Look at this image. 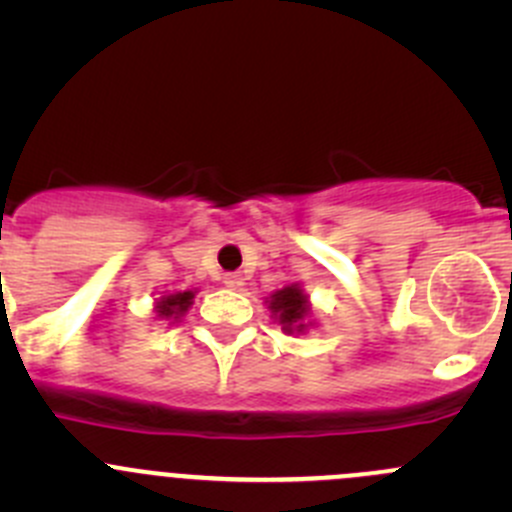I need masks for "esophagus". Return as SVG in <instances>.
Returning <instances> with one entry per match:
<instances>
[{
  "instance_id": "1",
  "label": "esophagus",
  "mask_w": 512,
  "mask_h": 512,
  "mask_svg": "<svg viewBox=\"0 0 512 512\" xmlns=\"http://www.w3.org/2000/svg\"><path fill=\"white\" fill-rule=\"evenodd\" d=\"M223 285L227 289H242V285H245V277H242L240 272H230V275L223 277Z\"/></svg>"
}]
</instances>
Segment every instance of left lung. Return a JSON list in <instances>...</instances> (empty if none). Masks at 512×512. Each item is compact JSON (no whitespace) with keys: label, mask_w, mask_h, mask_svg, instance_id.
Masks as SVG:
<instances>
[{"label":"left lung","mask_w":512,"mask_h":512,"mask_svg":"<svg viewBox=\"0 0 512 512\" xmlns=\"http://www.w3.org/2000/svg\"><path fill=\"white\" fill-rule=\"evenodd\" d=\"M267 309L285 334H304L309 327H314L312 304L297 282L272 292L267 297Z\"/></svg>","instance_id":"8db88e82"}]
</instances>
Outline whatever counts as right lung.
<instances>
[{
    "mask_svg": "<svg viewBox=\"0 0 512 512\" xmlns=\"http://www.w3.org/2000/svg\"><path fill=\"white\" fill-rule=\"evenodd\" d=\"M193 299H195L193 289H185V292L160 294V297L156 299V307H153V312H156L158 319H173V322H178V319L190 309Z\"/></svg>",
    "mask_w": 512,
    "mask_h": 512,
    "instance_id": "add662e5",
    "label": "right lung"
}]
</instances>
